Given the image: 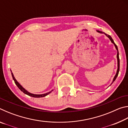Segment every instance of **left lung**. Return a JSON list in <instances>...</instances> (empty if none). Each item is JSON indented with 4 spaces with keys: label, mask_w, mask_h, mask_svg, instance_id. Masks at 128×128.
Segmentation results:
<instances>
[{
    "label": "left lung",
    "mask_w": 128,
    "mask_h": 128,
    "mask_svg": "<svg viewBox=\"0 0 128 128\" xmlns=\"http://www.w3.org/2000/svg\"><path fill=\"white\" fill-rule=\"evenodd\" d=\"M97 32H98V33H99L104 34L105 35H106V36H107L108 38L110 39V40L111 41V42H112V43H114V46H115V48H116V49L117 50V51H118V54H117V59H118V70H117V72H116V75L114 76V78L113 81H112V83H113V82H114V81H115L116 78H117V77H118V72H119V70H120V59H119V54H118V46H116V44H115V43H114V40H112V37H111V36H109V35H108V34H106L105 33H104V32H100V31H99V30H97Z\"/></svg>",
    "instance_id": "1"
}]
</instances>
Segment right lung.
I'll return each instance as SVG.
<instances>
[{
	"label": "right lung",
	"instance_id": "obj_1",
	"mask_svg": "<svg viewBox=\"0 0 128 128\" xmlns=\"http://www.w3.org/2000/svg\"><path fill=\"white\" fill-rule=\"evenodd\" d=\"M11 74H12V76L13 79H14V81L15 84H16L17 87L19 89H20L21 91V92H22L24 93V94H26L28 95H29V96H32V97H34V98H42V97L46 96V95L49 94L50 93H51L53 91V90H51V92H48L45 93V94H32V93L28 92L26 90H25V88H24L22 86H21L20 84L18 83V82H17V81L16 80V78H14V74H13V73L12 72V71H11Z\"/></svg>",
	"mask_w": 128,
	"mask_h": 128
}]
</instances>
